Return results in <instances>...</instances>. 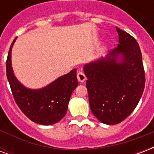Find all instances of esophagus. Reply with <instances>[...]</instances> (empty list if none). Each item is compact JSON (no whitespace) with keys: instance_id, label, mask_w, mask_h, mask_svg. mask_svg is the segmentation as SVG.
<instances>
[{"instance_id":"esophagus-1","label":"esophagus","mask_w":154,"mask_h":154,"mask_svg":"<svg viewBox=\"0 0 154 154\" xmlns=\"http://www.w3.org/2000/svg\"><path fill=\"white\" fill-rule=\"evenodd\" d=\"M77 80L79 82H84L86 79H87V77L85 76V74L83 72H78L77 74Z\"/></svg>"}]
</instances>
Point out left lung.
I'll use <instances>...</instances> for the list:
<instances>
[{
    "mask_svg": "<svg viewBox=\"0 0 154 154\" xmlns=\"http://www.w3.org/2000/svg\"><path fill=\"white\" fill-rule=\"evenodd\" d=\"M116 30L117 48L83 66L91 110L106 125L119 124L132 113L145 85L139 44L125 31Z\"/></svg>",
    "mask_w": 154,
    "mask_h": 154,
    "instance_id": "obj_1",
    "label": "left lung"
}]
</instances>
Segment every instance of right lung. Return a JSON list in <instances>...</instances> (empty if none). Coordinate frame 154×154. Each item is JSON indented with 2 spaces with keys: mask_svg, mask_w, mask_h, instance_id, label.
I'll use <instances>...</instances> for the list:
<instances>
[{
  "mask_svg": "<svg viewBox=\"0 0 154 154\" xmlns=\"http://www.w3.org/2000/svg\"><path fill=\"white\" fill-rule=\"evenodd\" d=\"M16 38L11 45L6 61V76L15 102L33 122L43 125L59 122L67 113L71 95L78 85L77 69L74 68L42 88L26 87L15 77L12 67L11 51Z\"/></svg>",
  "mask_w": 154,
  "mask_h": 154,
  "instance_id": "add662e5",
  "label": "right lung"
}]
</instances>
